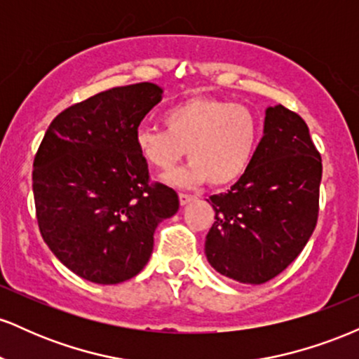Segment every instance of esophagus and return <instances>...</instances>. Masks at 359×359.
<instances>
[{"instance_id": "obj_1", "label": "esophagus", "mask_w": 359, "mask_h": 359, "mask_svg": "<svg viewBox=\"0 0 359 359\" xmlns=\"http://www.w3.org/2000/svg\"><path fill=\"white\" fill-rule=\"evenodd\" d=\"M192 199H194V196H191V194H184V192H180V194H179V201H180V205H185V204H189V203H191Z\"/></svg>"}]
</instances>
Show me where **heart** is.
<instances>
[{"label": "heart", "instance_id": "b5f03b06", "mask_svg": "<svg viewBox=\"0 0 359 359\" xmlns=\"http://www.w3.org/2000/svg\"><path fill=\"white\" fill-rule=\"evenodd\" d=\"M165 128H140L138 154L148 165L170 170L187 151L189 163L167 177L177 185H231L246 174L262 137L253 109L228 100L192 96L163 114Z\"/></svg>", "mask_w": 359, "mask_h": 359}]
</instances>
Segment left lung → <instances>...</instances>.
Masks as SVG:
<instances>
[{
    "instance_id": "1",
    "label": "left lung",
    "mask_w": 359,
    "mask_h": 359,
    "mask_svg": "<svg viewBox=\"0 0 359 359\" xmlns=\"http://www.w3.org/2000/svg\"><path fill=\"white\" fill-rule=\"evenodd\" d=\"M320 177L323 160L306 121L282 104L266 109L246 174L209 197L216 221L204 251L212 269L251 285L282 273L316 229Z\"/></svg>"
}]
</instances>
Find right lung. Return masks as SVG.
Instances as JSON below:
<instances>
[{
  "label": "right lung",
  "mask_w": 359,
  "mask_h": 359,
  "mask_svg": "<svg viewBox=\"0 0 359 359\" xmlns=\"http://www.w3.org/2000/svg\"><path fill=\"white\" fill-rule=\"evenodd\" d=\"M151 82L121 86L57 114L34 160L36 221L69 270L113 285L133 278L154 251L160 221L174 216V189L150 182L135 145L140 123L162 100Z\"/></svg>",
  "instance_id": "add662e5"
}]
</instances>
